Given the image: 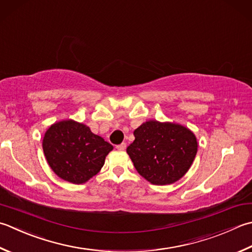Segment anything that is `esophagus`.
Returning a JSON list of instances; mask_svg holds the SVG:
<instances>
[{"label": "esophagus", "mask_w": 252, "mask_h": 252, "mask_svg": "<svg viewBox=\"0 0 252 252\" xmlns=\"http://www.w3.org/2000/svg\"><path fill=\"white\" fill-rule=\"evenodd\" d=\"M126 149V143H121V144L117 145V150L118 151H125Z\"/></svg>", "instance_id": "34e87169"}]
</instances>
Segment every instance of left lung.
Listing matches in <instances>:
<instances>
[{"label": "left lung", "mask_w": 252, "mask_h": 252, "mask_svg": "<svg viewBox=\"0 0 252 252\" xmlns=\"http://www.w3.org/2000/svg\"><path fill=\"white\" fill-rule=\"evenodd\" d=\"M133 134L135 140L126 153L136 171L152 185H171L181 179L198 152L194 133L179 123L149 120Z\"/></svg>", "instance_id": "left-lung-1"}]
</instances>
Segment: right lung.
I'll return each instance as SVG.
<instances>
[{"label": "right lung", "mask_w": 252, "mask_h": 252, "mask_svg": "<svg viewBox=\"0 0 252 252\" xmlns=\"http://www.w3.org/2000/svg\"><path fill=\"white\" fill-rule=\"evenodd\" d=\"M42 149L54 174L71 184L82 185L100 171L113 146L94 134L90 126L67 119L48 127Z\"/></svg>", "instance_id": "right-lung-1"}]
</instances>
